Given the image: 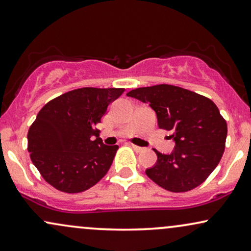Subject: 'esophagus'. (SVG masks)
<instances>
[{"label": "esophagus", "instance_id": "34e87169", "mask_svg": "<svg viewBox=\"0 0 251 251\" xmlns=\"http://www.w3.org/2000/svg\"><path fill=\"white\" fill-rule=\"evenodd\" d=\"M131 148L134 149L136 152H141V151H143V148L138 147V145H135V144H131Z\"/></svg>", "mask_w": 251, "mask_h": 251}]
</instances>
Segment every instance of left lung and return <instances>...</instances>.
I'll use <instances>...</instances> for the list:
<instances>
[{
	"label": "left lung",
	"mask_w": 251,
	"mask_h": 251,
	"mask_svg": "<svg viewBox=\"0 0 251 251\" xmlns=\"http://www.w3.org/2000/svg\"><path fill=\"white\" fill-rule=\"evenodd\" d=\"M156 111L158 126L176 143L171 154H157L145 170L151 180L170 192L193 190L220 163L227 138V123L211 99L172 85L141 87L126 93Z\"/></svg>",
	"instance_id": "obj_1"
}]
</instances>
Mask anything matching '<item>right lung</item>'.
Wrapping results in <instances>:
<instances>
[{
	"label": "right lung",
	"instance_id": "1",
	"mask_svg": "<svg viewBox=\"0 0 251 251\" xmlns=\"http://www.w3.org/2000/svg\"><path fill=\"white\" fill-rule=\"evenodd\" d=\"M123 92L78 88L39 110L27 132V151L45 181L61 192L79 193L106 176L119 147L102 143L94 126Z\"/></svg>",
	"mask_w": 251,
	"mask_h": 251
}]
</instances>
